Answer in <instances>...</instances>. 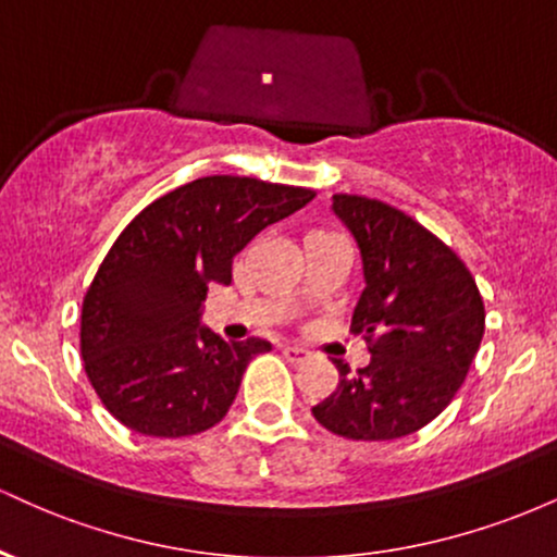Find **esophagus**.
<instances>
[{
	"label": "esophagus",
	"instance_id": "34e87169",
	"mask_svg": "<svg viewBox=\"0 0 557 557\" xmlns=\"http://www.w3.org/2000/svg\"><path fill=\"white\" fill-rule=\"evenodd\" d=\"M283 356H285L287 361L300 363V361L309 359L311 354H309V350H306V348H300V345H285V348H283Z\"/></svg>",
	"mask_w": 557,
	"mask_h": 557
}]
</instances>
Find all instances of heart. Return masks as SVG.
<instances>
[{
    "label": "heart",
    "instance_id": "heart-1",
    "mask_svg": "<svg viewBox=\"0 0 557 557\" xmlns=\"http://www.w3.org/2000/svg\"><path fill=\"white\" fill-rule=\"evenodd\" d=\"M317 235H332V233H324V230H311L309 238H317Z\"/></svg>",
    "mask_w": 557,
    "mask_h": 557
}]
</instances>
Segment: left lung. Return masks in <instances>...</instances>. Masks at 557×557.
<instances>
[{
    "label": "left lung",
    "instance_id": "8db88e82",
    "mask_svg": "<svg viewBox=\"0 0 557 557\" xmlns=\"http://www.w3.org/2000/svg\"><path fill=\"white\" fill-rule=\"evenodd\" d=\"M332 212L361 248L363 287L350 330L372 361L350 374L335 361V393L311 408L345 440H398L456 398L484 335V300L466 264L400 209L367 196H332Z\"/></svg>",
    "mask_w": 557,
    "mask_h": 557
}]
</instances>
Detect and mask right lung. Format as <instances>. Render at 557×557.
Returning a JSON list of instances; mask_svg holds the SVG:
<instances>
[{
	"mask_svg": "<svg viewBox=\"0 0 557 557\" xmlns=\"http://www.w3.org/2000/svg\"><path fill=\"white\" fill-rule=\"evenodd\" d=\"M317 194L257 177L212 175L170 190L114 240L81 314L88 382L120 424L188 437L225 419L259 337L227 343L201 327L209 285H230L235 253Z\"/></svg>",
	"mask_w": 557,
	"mask_h": 557,
	"instance_id": "right-lung-1",
	"label": "right lung"
}]
</instances>
